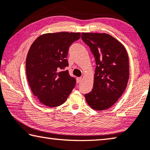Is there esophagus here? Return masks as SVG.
<instances>
[{"label": "esophagus", "mask_w": 150, "mask_h": 150, "mask_svg": "<svg viewBox=\"0 0 150 150\" xmlns=\"http://www.w3.org/2000/svg\"><path fill=\"white\" fill-rule=\"evenodd\" d=\"M81 79H82L81 77H77V83H79L81 81Z\"/></svg>", "instance_id": "1"}]
</instances>
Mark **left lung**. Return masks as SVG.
<instances>
[{
    "label": "left lung",
    "mask_w": 150,
    "mask_h": 150,
    "mask_svg": "<svg viewBox=\"0 0 150 150\" xmlns=\"http://www.w3.org/2000/svg\"><path fill=\"white\" fill-rule=\"evenodd\" d=\"M81 39L89 47L96 63L93 87L85 94L87 103L97 111L110 108L126 89L129 63L125 47L107 33H82Z\"/></svg>",
    "instance_id": "left-lung-1"
}]
</instances>
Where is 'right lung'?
Returning a JSON list of instances; mask_svg holds the SVG:
<instances>
[{"label":"right lung","mask_w":150,"mask_h":150,"mask_svg":"<svg viewBox=\"0 0 150 150\" xmlns=\"http://www.w3.org/2000/svg\"><path fill=\"white\" fill-rule=\"evenodd\" d=\"M80 33H46L33 42L26 59V73L33 95L41 103L57 107L65 102L75 87L67 59L69 48Z\"/></svg>","instance_id":"right-lung-1"}]
</instances>
